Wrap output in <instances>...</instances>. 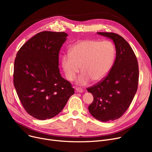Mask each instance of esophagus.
<instances>
[{
  "mask_svg": "<svg viewBox=\"0 0 152 152\" xmlns=\"http://www.w3.org/2000/svg\"><path fill=\"white\" fill-rule=\"evenodd\" d=\"M76 92H79V93H83L84 92L83 89L80 88V87H76Z\"/></svg>",
  "mask_w": 152,
  "mask_h": 152,
  "instance_id": "34e87169",
  "label": "esophagus"
}]
</instances>
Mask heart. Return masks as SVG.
<instances>
[{"instance_id": "heart-1", "label": "heart", "mask_w": 152, "mask_h": 152, "mask_svg": "<svg viewBox=\"0 0 152 152\" xmlns=\"http://www.w3.org/2000/svg\"><path fill=\"white\" fill-rule=\"evenodd\" d=\"M115 57V49L111 42L83 40L63 55L61 66L69 81L75 79L81 67L82 73L76 83L85 86L92 80L97 83L104 79L113 66Z\"/></svg>"}]
</instances>
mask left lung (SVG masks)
Listing matches in <instances>:
<instances>
[{
  "mask_svg": "<svg viewBox=\"0 0 152 152\" xmlns=\"http://www.w3.org/2000/svg\"><path fill=\"white\" fill-rule=\"evenodd\" d=\"M97 33L113 41L116 59L107 76L87 89L94 97L88 110L97 120L107 122L120 118L130 106L137 90L139 66L131 47L123 37L113 33Z\"/></svg>",
  "mask_w": 152,
  "mask_h": 152,
  "instance_id": "left-lung-1",
  "label": "left lung"
}]
</instances>
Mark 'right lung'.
<instances>
[{
	"label": "right lung",
	"mask_w": 152,
	"mask_h": 152,
	"mask_svg": "<svg viewBox=\"0 0 152 152\" xmlns=\"http://www.w3.org/2000/svg\"><path fill=\"white\" fill-rule=\"evenodd\" d=\"M68 34L43 31L24 44L14 63L13 83L27 113L45 120L60 113L72 95L71 84L58 68V55Z\"/></svg>",
	"instance_id": "1"
}]
</instances>
